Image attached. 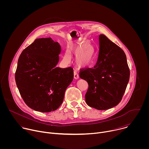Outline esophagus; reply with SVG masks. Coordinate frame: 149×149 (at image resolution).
<instances>
[{
	"mask_svg": "<svg viewBox=\"0 0 149 149\" xmlns=\"http://www.w3.org/2000/svg\"><path fill=\"white\" fill-rule=\"evenodd\" d=\"M74 77L75 79H78L79 77L78 73L76 71H74Z\"/></svg>",
	"mask_w": 149,
	"mask_h": 149,
	"instance_id": "obj_1",
	"label": "esophagus"
}]
</instances>
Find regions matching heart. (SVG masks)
I'll list each match as a JSON object with an SVG mask.
<instances>
[{
    "label": "heart",
    "mask_w": 149,
    "mask_h": 149,
    "mask_svg": "<svg viewBox=\"0 0 149 149\" xmlns=\"http://www.w3.org/2000/svg\"><path fill=\"white\" fill-rule=\"evenodd\" d=\"M85 44H82L81 47L84 46ZM91 49V50H89ZM79 49H73L75 51H78ZM95 51L93 47L86 45L76 55L75 60L77 64L81 67H87L90 65L93 62L94 57H95ZM65 61H69L70 59V55L68 52H66L64 57H63Z\"/></svg>",
    "instance_id": "b5f03b06"
}]
</instances>
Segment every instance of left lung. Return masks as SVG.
I'll return each instance as SVG.
<instances>
[{
    "label": "left lung",
    "instance_id": "8db88e82",
    "mask_svg": "<svg viewBox=\"0 0 149 149\" xmlns=\"http://www.w3.org/2000/svg\"><path fill=\"white\" fill-rule=\"evenodd\" d=\"M99 52L93 68H81L79 77L88 84L86 103L98 110L113 108L121 101L130 78L123 50L104 35L99 36Z\"/></svg>",
    "mask_w": 149,
    "mask_h": 149
}]
</instances>
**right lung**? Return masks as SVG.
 I'll return each instance as SVG.
<instances>
[{
  "mask_svg": "<svg viewBox=\"0 0 149 149\" xmlns=\"http://www.w3.org/2000/svg\"><path fill=\"white\" fill-rule=\"evenodd\" d=\"M61 46L51 38H39L21 53L15 72L19 93L31 109L42 113L58 109L74 78L72 67H56Z\"/></svg>",
  "mask_w": 149,
  "mask_h": 149,
  "instance_id": "add662e5",
  "label": "right lung"
}]
</instances>
